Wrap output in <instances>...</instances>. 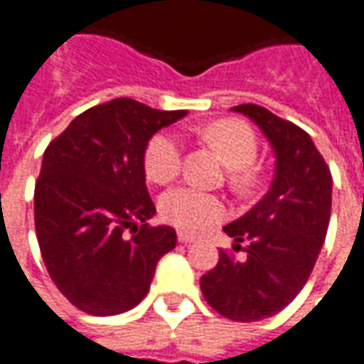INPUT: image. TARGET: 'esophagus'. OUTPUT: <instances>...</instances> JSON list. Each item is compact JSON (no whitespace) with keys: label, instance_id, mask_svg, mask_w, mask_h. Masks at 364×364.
<instances>
[{"label":"esophagus","instance_id":"34e87169","mask_svg":"<svg viewBox=\"0 0 364 364\" xmlns=\"http://www.w3.org/2000/svg\"><path fill=\"white\" fill-rule=\"evenodd\" d=\"M177 240H179L181 244H191V242H195V235H191V233L187 232H179L177 233Z\"/></svg>","mask_w":364,"mask_h":364}]
</instances>
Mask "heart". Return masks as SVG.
I'll use <instances>...</instances> for the list:
<instances>
[{
    "label": "heart",
    "mask_w": 364,
    "mask_h": 364,
    "mask_svg": "<svg viewBox=\"0 0 364 364\" xmlns=\"http://www.w3.org/2000/svg\"><path fill=\"white\" fill-rule=\"evenodd\" d=\"M197 136L211 146L228 167V183L242 197L256 193L264 183V169L257 165V134L240 119H220L197 129ZM144 175L153 183L167 185L181 171V146L169 134L149 139L143 155ZM161 218L183 232L209 230L228 215V205L220 195L203 193L191 187L171 189L159 201Z\"/></svg>",
    "instance_id": "b5f03b06"
}]
</instances>
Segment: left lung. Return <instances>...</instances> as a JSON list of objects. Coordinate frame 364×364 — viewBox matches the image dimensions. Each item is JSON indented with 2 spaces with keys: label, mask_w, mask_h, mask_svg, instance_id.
<instances>
[{
  "label": "left lung",
  "mask_w": 364,
  "mask_h": 364,
  "mask_svg": "<svg viewBox=\"0 0 364 364\" xmlns=\"http://www.w3.org/2000/svg\"><path fill=\"white\" fill-rule=\"evenodd\" d=\"M256 122L276 153V175L264 199L223 228L244 247L240 262L220 252L201 276L207 304L235 322L278 314L308 282L324 244L332 203V175L310 134L257 105L233 107Z\"/></svg>",
  "instance_id": "obj_1"
}]
</instances>
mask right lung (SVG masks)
Here are the masks:
<instances>
[{"label":"right lung","mask_w":364,"mask_h":364,"mask_svg":"<svg viewBox=\"0 0 364 364\" xmlns=\"http://www.w3.org/2000/svg\"><path fill=\"white\" fill-rule=\"evenodd\" d=\"M185 114L114 98L84 110L44 151L36 235L50 278L82 312L112 316L136 306L177 244L173 228L146 223L155 205L143 155L159 129Z\"/></svg>","instance_id":"1"}]
</instances>
